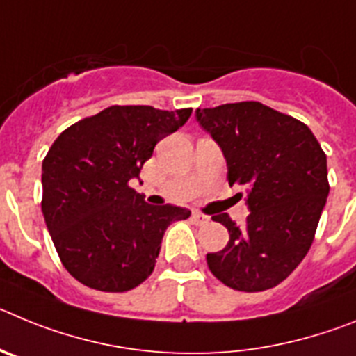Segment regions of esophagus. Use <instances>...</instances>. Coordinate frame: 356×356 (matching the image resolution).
<instances>
[{"label":"esophagus","instance_id":"obj_1","mask_svg":"<svg viewBox=\"0 0 356 356\" xmlns=\"http://www.w3.org/2000/svg\"><path fill=\"white\" fill-rule=\"evenodd\" d=\"M193 221H194V225H197V226H205L210 222V217L205 216V213H201V212H193Z\"/></svg>","mask_w":356,"mask_h":356}]
</instances>
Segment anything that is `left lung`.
I'll use <instances>...</instances> for the list:
<instances>
[{
  "instance_id": "left-lung-1",
  "label": "left lung",
  "mask_w": 356,
  "mask_h": 356,
  "mask_svg": "<svg viewBox=\"0 0 356 356\" xmlns=\"http://www.w3.org/2000/svg\"><path fill=\"white\" fill-rule=\"evenodd\" d=\"M196 119L222 149L229 187L248 191L250 209L242 226L228 213L212 217L229 241L207 254L209 269L235 291L276 287L316 237L330 193L325 151L305 122L259 102L197 108Z\"/></svg>"
}]
</instances>
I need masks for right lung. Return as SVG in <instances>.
<instances>
[{
  "label": "right lung",
  "instance_id": "1",
  "mask_svg": "<svg viewBox=\"0 0 356 356\" xmlns=\"http://www.w3.org/2000/svg\"><path fill=\"white\" fill-rule=\"evenodd\" d=\"M193 108L114 105L62 131L42 160V213L69 275L90 289L127 292L155 269L168 226L191 216L147 205L130 187L156 143Z\"/></svg>",
  "mask_w": 356,
  "mask_h": 356
}]
</instances>
